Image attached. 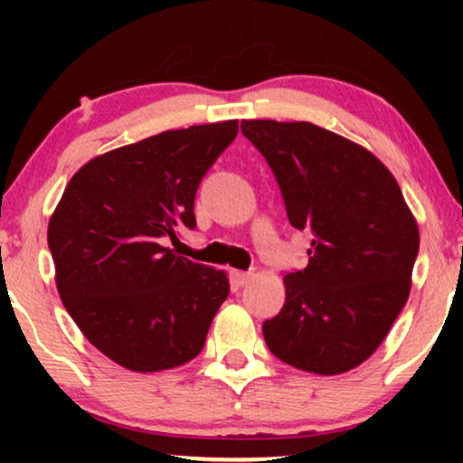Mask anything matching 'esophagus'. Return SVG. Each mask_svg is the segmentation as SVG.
I'll list each match as a JSON object with an SVG mask.
<instances>
[{
  "mask_svg": "<svg viewBox=\"0 0 463 463\" xmlns=\"http://www.w3.org/2000/svg\"><path fill=\"white\" fill-rule=\"evenodd\" d=\"M250 279H252V272H235V280L237 285H248Z\"/></svg>",
  "mask_w": 463,
  "mask_h": 463,
  "instance_id": "esophagus-1",
  "label": "esophagus"
}]
</instances>
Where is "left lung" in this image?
<instances>
[{"mask_svg": "<svg viewBox=\"0 0 463 463\" xmlns=\"http://www.w3.org/2000/svg\"><path fill=\"white\" fill-rule=\"evenodd\" d=\"M272 167L289 224L311 231L309 265L285 276L263 322L274 357L313 374L357 368L381 346L411 289L420 235L374 154L309 121H241Z\"/></svg>", "mask_w": 463, "mask_h": 463, "instance_id": "obj_1", "label": "left lung"}]
</instances>
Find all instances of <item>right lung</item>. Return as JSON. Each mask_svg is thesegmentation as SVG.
<instances>
[{"instance_id": "right-lung-1", "label": "right lung", "mask_w": 463, "mask_h": 463, "mask_svg": "<svg viewBox=\"0 0 463 463\" xmlns=\"http://www.w3.org/2000/svg\"><path fill=\"white\" fill-rule=\"evenodd\" d=\"M237 119L147 137L73 174L47 228L56 287L84 337L115 364L158 372L198 357L228 276L167 248L195 228L202 178Z\"/></svg>"}]
</instances>
